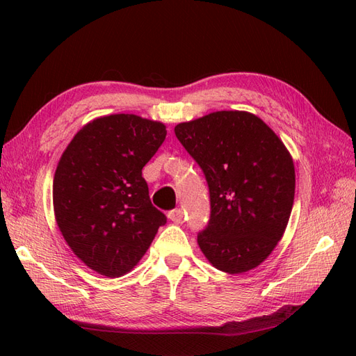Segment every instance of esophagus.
<instances>
[{
    "mask_svg": "<svg viewBox=\"0 0 356 356\" xmlns=\"http://www.w3.org/2000/svg\"><path fill=\"white\" fill-rule=\"evenodd\" d=\"M168 218H169L170 221H174L175 224H181L182 220H184V212H182L179 208L172 209V211H169V213H168Z\"/></svg>",
    "mask_w": 356,
    "mask_h": 356,
    "instance_id": "obj_1",
    "label": "esophagus"
}]
</instances>
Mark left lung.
Listing matches in <instances>:
<instances>
[{"label": "left lung", "instance_id": "obj_1", "mask_svg": "<svg viewBox=\"0 0 356 356\" xmlns=\"http://www.w3.org/2000/svg\"><path fill=\"white\" fill-rule=\"evenodd\" d=\"M209 187L211 217L197 243L218 270L236 275L272 254L293 209L294 161L261 118L217 111L175 126Z\"/></svg>", "mask_w": 356, "mask_h": 356}]
</instances>
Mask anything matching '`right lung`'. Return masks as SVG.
Listing matches in <instances>:
<instances>
[{
    "mask_svg": "<svg viewBox=\"0 0 356 356\" xmlns=\"http://www.w3.org/2000/svg\"><path fill=\"white\" fill-rule=\"evenodd\" d=\"M165 138L160 122L105 115L80 129L59 160L53 179L58 227L72 252L99 275L131 272L166 224L143 178Z\"/></svg>",
    "mask_w": 356,
    "mask_h": 356,
    "instance_id": "add662e5",
    "label": "right lung"
}]
</instances>
